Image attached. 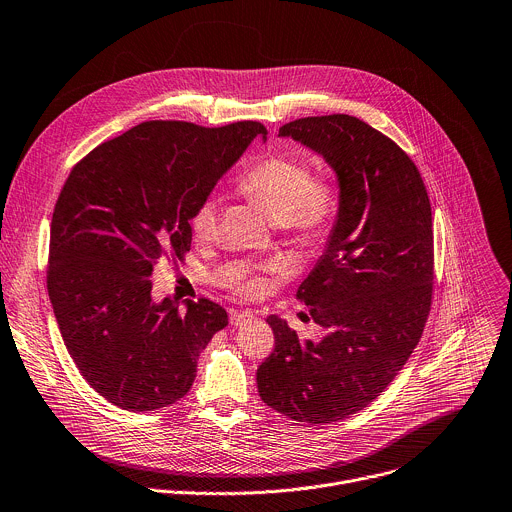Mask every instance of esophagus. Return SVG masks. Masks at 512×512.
Listing matches in <instances>:
<instances>
[{
  "label": "esophagus",
  "mask_w": 512,
  "mask_h": 512,
  "mask_svg": "<svg viewBox=\"0 0 512 512\" xmlns=\"http://www.w3.org/2000/svg\"><path fill=\"white\" fill-rule=\"evenodd\" d=\"M252 318H254V314L248 312V310H234V312L230 314V324H232V326H244V324H248Z\"/></svg>",
  "instance_id": "esophagus-1"
}]
</instances>
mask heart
Returning a JSON list of instances; mask_svg holds the SVG:
<instances>
[{
	"instance_id": "heart-1",
	"label": "heart",
	"mask_w": 512,
	"mask_h": 512,
	"mask_svg": "<svg viewBox=\"0 0 512 512\" xmlns=\"http://www.w3.org/2000/svg\"><path fill=\"white\" fill-rule=\"evenodd\" d=\"M238 188L304 246L320 244L342 210V190L336 182L314 180V170L308 162L284 154L260 158L240 176ZM218 216V196H206L194 208L190 230L196 242H210L216 236ZM236 286L244 294H254L260 282L252 276H242Z\"/></svg>"
}]
</instances>
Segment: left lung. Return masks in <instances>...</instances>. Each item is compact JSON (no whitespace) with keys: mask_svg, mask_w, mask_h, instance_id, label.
Segmentation results:
<instances>
[{"mask_svg":"<svg viewBox=\"0 0 512 512\" xmlns=\"http://www.w3.org/2000/svg\"><path fill=\"white\" fill-rule=\"evenodd\" d=\"M278 136L326 160L342 210L296 292L326 334L300 340L286 320L268 316L276 346L256 382L276 412L326 424L368 406L416 348L432 302V212L408 154L354 116L300 118Z\"/></svg>","mask_w":512,"mask_h":512,"instance_id":"1","label":"left lung"}]
</instances>
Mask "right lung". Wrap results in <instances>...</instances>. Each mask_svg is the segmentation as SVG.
Instances as JSON below:
<instances>
[{
  "label": "right lung",
  "instance_id": "1",
  "mask_svg": "<svg viewBox=\"0 0 512 512\" xmlns=\"http://www.w3.org/2000/svg\"><path fill=\"white\" fill-rule=\"evenodd\" d=\"M260 122L202 128L152 120L94 148L70 172L52 216L48 294L70 356L112 404L158 410L196 378L200 352L228 324L202 298H152L162 258H184L190 216L238 162Z\"/></svg>",
  "mask_w": 512,
  "mask_h": 512
}]
</instances>
